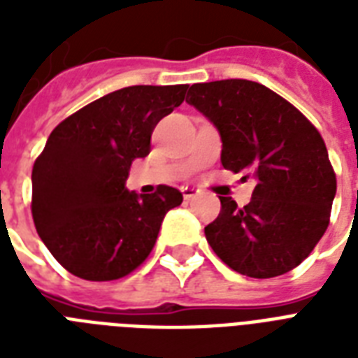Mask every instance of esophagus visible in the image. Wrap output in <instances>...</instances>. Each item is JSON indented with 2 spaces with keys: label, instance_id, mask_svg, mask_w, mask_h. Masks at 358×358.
I'll use <instances>...</instances> for the list:
<instances>
[{
  "label": "esophagus",
  "instance_id": "obj_1",
  "mask_svg": "<svg viewBox=\"0 0 358 358\" xmlns=\"http://www.w3.org/2000/svg\"><path fill=\"white\" fill-rule=\"evenodd\" d=\"M199 193H201V189H196V187H191V185H185V187H182V195H184L185 201H189V199L196 196Z\"/></svg>",
  "mask_w": 358,
  "mask_h": 358
}]
</instances>
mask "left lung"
I'll return each instance as SVG.
<instances>
[{
  "label": "left lung",
  "instance_id": "1",
  "mask_svg": "<svg viewBox=\"0 0 358 358\" xmlns=\"http://www.w3.org/2000/svg\"><path fill=\"white\" fill-rule=\"evenodd\" d=\"M185 102L217 128L223 167L256 184L243 208L232 196H219L221 213L204 229L213 252L252 278L292 271L325 234L336 195L320 131L256 81L195 83Z\"/></svg>",
  "mask_w": 358,
  "mask_h": 358
}]
</instances>
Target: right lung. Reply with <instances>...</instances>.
I'll use <instances>...</instances> for the list:
<instances>
[{
    "instance_id": "obj_1",
    "label": "right lung",
    "mask_w": 358,
    "mask_h": 358,
    "mask_svg": "<svg viewBox=\"0 0 358 358\" xmlns=\"http://www.w3.org/2000/svg\"><path fill=\"white\" fill-rule=\"evenodd\" d=\"M187 85H134L109 92L53 129L33 165L31 212L53 258L85 280L126 277L150 255L178 189L126 187L135 157L150 152L156 124L184 102Z\"/></svg>"
}]
</instances>
